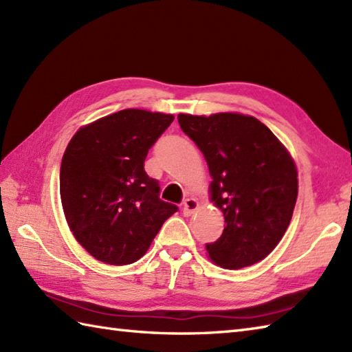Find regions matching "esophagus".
Wrapping results in <instances>:
<instances>
[{
    "mask_svg": "<svg viewBox=\"0 0 352 352\" xmlns=\"http://www.w3.org/2000/svg\"><path fill=\"white\" fill-rule=\"evenodd\" d=\"M198 208V201L195 198H186L183 203V213L186 216H190Z\"/></svg>",
    "mask_w": 352,
    "mask_h": 352,
    "instance_id": "obj_1",
    "label": "esophagus"
}]
</instances>
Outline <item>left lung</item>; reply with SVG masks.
Wrapping results in <instances>:
<instances>
[{
    "mask_svg": "<svg viewBox=\"0 0 352 352\" xmlns=\"http://www.w3.org/2000/svg\"><path fill=\"white\" fill-rule=\"evenodd\" d=\"M204 154L212 201L227 226L206 250L216 265L241 269L263 260L286 233L298 197L295 162L258 119L239 113L178 115Z\"/></svg>",
    "mask_w": 352,
    "mask_h": 352,
    "instance_id": "left-lung-1",
    "label": "left lung"
}]
</instances>
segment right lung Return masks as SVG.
Here are the masks:
<instances>
[{"label":"right lung","instance_id":"1","mask_svg":"<svg viewBox=\"0 0 352 352\" xmlns=\"http://www.w3.org/2000/svg\"><path fill=\"white\" fill-rule=\"evenodd\" d=\"M172 115L125 109L80 129L60 166L66 222L96 260L122 266L138 261L178 207L160 199L159 182L144 163Z\"/></svg>","mask_w":352,"mask_h":352}]
</instances>
